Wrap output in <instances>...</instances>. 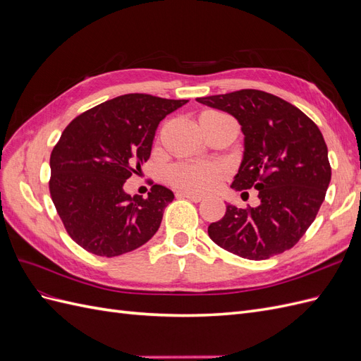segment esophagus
I'll return each mask as SVG.
<instances>
[{
	"mask_svg": "<svg viewBox=\"0 0 361 361\" xmlns=\"http://www.w3.org/2000/svg\"><path fill=\"white\" fill-rule=\"evenodd\" d=\"M176 197H178V199H188V200H191V202H194V203H199V202L203 200V195L194 194V192H188V191H178V192H176Z\"/></svg>",
	"mask_w": 361,
	"mask_h": 361,
	"instance_id": "esophagus-1",
	"label": "esophagus"
}]
</instances>
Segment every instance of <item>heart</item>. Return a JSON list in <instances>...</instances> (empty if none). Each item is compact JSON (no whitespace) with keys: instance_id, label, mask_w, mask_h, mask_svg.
Instances as JSON below:
<instances>
[{"instance_id":"b5f03b06","label":"heart","mask_w":361,"mask_h":361,"mask_svg":"<svg viewBox=\"0 0 361 361\" xmlns=\"http://www.w3.org/2000/svg\"><path fill=\"white\" fill-rule=\"evenodd\" d=\"M220 114L216 111H206L202 116ZM200 116V117H202ZM226 170L220 164H178L167 171V179L171 185L191 192H207L218 187L224 178Z\"/></svg>"}]
</instances>
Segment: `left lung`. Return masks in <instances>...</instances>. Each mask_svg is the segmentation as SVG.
<instances>
[{
  "label": "left lung",
  "mask_w": 361,
  "mask_h": 361,
  "mask_svg": "<svg viewBox=\"0 0 361 361\" xmlns=\"http://www.w3.org/2000/svg\"><path fill=\"white\" fill-rule=\"evenodd\" d=\"M232 114L244 134V158L232 182L236 191L256 188L259 206H226L207 227L221 248L264 260L297 244L314 221L331 180L329 149L319 128L297 106L262 90L197 97Z\"/></svg>",
  "instance_id": "8db88e82"
}]
</instances>
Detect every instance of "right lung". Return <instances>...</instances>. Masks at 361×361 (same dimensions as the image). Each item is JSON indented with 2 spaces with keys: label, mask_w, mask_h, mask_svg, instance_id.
I'll use <instances>...</instances> for the list:
<instances>
[{
  "label": "right lung",
  "mask_w": 361,
  "mask_h": 361,
  "mask_svg": "<svg viewBox=\"0 0 361 361\" xmlns=\"http://www.w3.org/2000/svg\"><path fill=\"white\" fill-rule=\"evenodd\" d=\"M187 99L117 96L75 117L52 149L49 192L73 241L96 256L129 253L157 233L174 194L154 185L147 197L123 185L150 157L157 128Z\"/></svg>",
  "instance_id": "right-lung-1"
}]
</instances>
